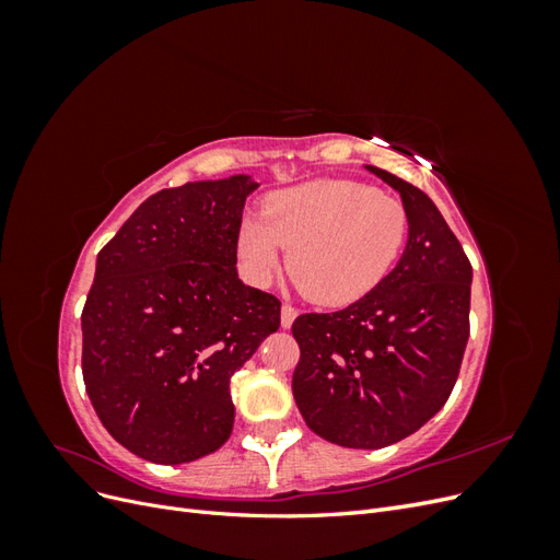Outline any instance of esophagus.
Masks as SVG:
<instances>
[{
    "label": "esophagus",
    "instance_id": "34e87169",
    "mask_svg": "<svg viewBox=\"0 0 560 560\" xmlns=\"http://www.w3.org/2000/svg\"><path fill=\"white\" fill-rule=\"evenodd\" d=\"M296 315H299V311L292 306V303H284L282 311H280V322H282V327H284V329H290V327L294 325Z\"/></svg>",
    "mask_w": 560,
    "mask_h": 560
}]
</instances>
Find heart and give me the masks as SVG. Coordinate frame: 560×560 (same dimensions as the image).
Listing matches in <instances>:
<instances>
[{"mask_svg":"<svg viewBox=\"0 0 560 560\" xmlns=\"http://www.w3.org/2000/svg\"><path fill=\"white\" fill-rule=\"evenodd\" d=\"M409 235L401 202L374 186L319 179L266 200L247 217L238 254L254 282H268L290 249V273L319 306H348L389 276Z\"/></svg>","mask_w":560,"mask_h":560,"instance_id":"b5f03b06","label":"heart"}]
</instances>
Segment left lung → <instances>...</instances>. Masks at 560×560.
Returning <instances> with one entry per match:
<instances>
[{"label":"left lung","mask_w":560,"mask_h":560,"mask_svg":"<svg viewBox=\"0 0 560 560\" xmlns=\"http://www.w3.org/2000/svg\"><path fill=\"white\" fill-rule=\"evenodd\" d=\"M369 171L399 191L409 241L389 276L336 313L299 315L292 389L306 425L346 448H383L442 409L469 338L471 264L418 186Z\"/></svg>","instance_id":"1"}]
</instances>
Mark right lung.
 Listing matches in <instances>:
<instances>
[{
    "instance_id": "obj_1",
    "label": "right lung",
    "mask_w": 560,
    "mask_h": 560,
    "mask_svg": "<svg viewBox=\"0 0 560 560\" xmlns=\"http://www.w3.org/2000/svg\"><path fill=\"white\" fill-rule=\"evenodd\" d=\"M247 175L149 196L100 249L81 313V371L107 432L182 465L231 436V376L280 327L278 296L241 282Z\"/></svg>"
}]
</instances>
